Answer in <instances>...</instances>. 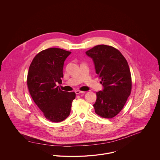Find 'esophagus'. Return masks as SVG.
Returning a JSON list of instances; mask_svg holds the SVG:
<instances>
[{
    "mask_svg": "<svg viewBox=\"0 0 160 160\" xmlns=\"http://www.w3.org/2000/svg\"><path fill=\"white\" fill-rule=\"evenodd\" d=\"M75 93L76 94H79V93H85V92L80 91H76Z\"/></svg>",
    "mask_w": 160,
    "mask_h": 160,
    "instance_id": "34e87169",
    "label": "esophagus"
}]
</instances>
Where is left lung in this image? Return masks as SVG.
Here are the masks:
<instances>
[{
	"label": "left lung",
	"mask_w": 160,
	"mask_h": 160,
	"mask_svg": "<svg viewBox=\"0 0 160 160\" xmlns=\"http://www.w3.org/2000/svg\"><path fill=\"white\" fill-rule=\"evenodd\" d=\"M86 53L92 59L103 86L102 91L96 92L95 112L102 118H112L122 109L131 94L132 81L128 62L112 46H95Z\"/></svg>",
	"instance_id": "left-lung-1"
}]
</instances>
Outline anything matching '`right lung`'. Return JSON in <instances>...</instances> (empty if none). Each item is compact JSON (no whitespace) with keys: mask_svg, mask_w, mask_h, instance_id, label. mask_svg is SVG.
I'll list each match as a JSON object with an SVG mask.
<instances>
[{"mask_svg":"<svg viewBox=\"0 0 160 160\" xmlns=\"http://www.w3.org/2000/svg\"><path fill=\"white\" fill-rule=\"evenodd\" d=\"M71 52L58 48L41 51L32 60L28 74L27 84L34 102L46 119L58 122L65 119L71 112L74 92L61 91L64 62Z\"/></svg>","mask_w":160,"mask_h":160,"instance_id":"add662e5","label":"right lung"}]
</instances>
